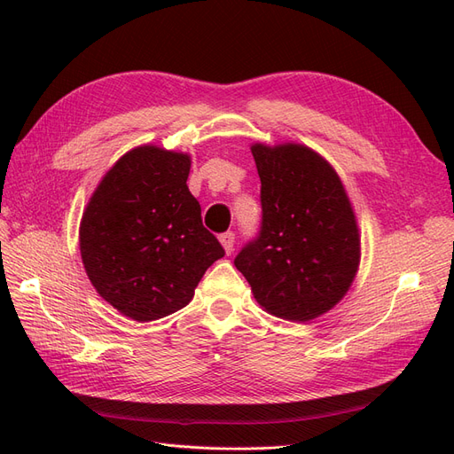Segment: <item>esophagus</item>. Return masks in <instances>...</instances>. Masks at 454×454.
<instances>
[{
	"label": "esophagus",
	"mask_w": 454,
	"mask_h": 454,
	"mask_svg": "<svg viewBox=\"0 0 454 454\" xmlns=\"http://www.w3.org/2000/svg\"><path fill=\"white\" fill-rule=\"evenodd\" d=\"M219 240H222V246H223L227 254H231L232 248H235V232H232V231L222 232V235H219Z\"/></svg>",
	"instance_id": "obj_1"
}]
</instances>
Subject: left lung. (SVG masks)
<instances>
[{
  "mask_svg": "<svg viewBox=\"0 0 454 454\" xmlns=\"http://www.w3.org/2000/svg\"><path fill=\"white\" fill-rule=\"evenodd\" d=\"M261 180L257 235L235 257L267 312L307 322L339 303L360 263V237L339 176L297 144L252 147Z\"/></svg>",
  "mask_w": 454,
  "mask_h": 454,
  "instance_id": "8db88e82",
  "label": "left lung"
}]
</instances>
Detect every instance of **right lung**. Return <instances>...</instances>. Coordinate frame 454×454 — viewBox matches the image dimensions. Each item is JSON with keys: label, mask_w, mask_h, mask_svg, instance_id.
<instances>
[{"label": "right lung", "mask_w": 454, "mask_h": 454, "mask_svg": "<svg viewBox=\"0 0 454 454\" xmlns=\"http://www.w3.org/2000/svg\"><path fill=\"white\" fill-rule=\"evenodd\" d=\"M191 160L155 145L132 149L106 174L83 214L79 246L92 286L132 320L184 309L223 246L189 193Z\"/></svg>", "instance_id": "obj_1"}]
</instances>
